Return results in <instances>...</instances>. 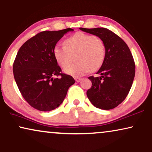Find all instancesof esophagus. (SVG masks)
Segmentation results:
<instances>
[{
  "instance_id": "esophagus-1",
  "label": "esophagus",
  "mask_w": 152,
  "mask_h": 152,
  "mask_svg": "<svg viewBox=\"0 0 152 152\" xmlns=\"http://www.w3.org/2000/svg\"><path fill=\"white\" fill-rule=\"evenodd\" d=\"M81 80H82V78H78V77L75 78V80H76V81L77 83H79Z\"/></svg>"
}]
</instances>
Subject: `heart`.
<instances>
[{
    "label": "heart",
    "mask_w": 152,
    "mask_h": 152,
    "mask_svg": "<svg viewBox=\"0 0 152 152\" xmlns=\"http://www.w3.org/2000/svg\"><path fill=\"white\" fill-rule=\"evenodd\" d=\"M54 58L65 74L75 77L88 72H96L106 58V47L102 39L92 34L78 32L64 41V46L56 45L53 50ZM76 55L77 63L68 66L72 56ZM68 66L67 67V66Z\"/></svg>",
    "instance_id": "obj_1"
}]
</instances>
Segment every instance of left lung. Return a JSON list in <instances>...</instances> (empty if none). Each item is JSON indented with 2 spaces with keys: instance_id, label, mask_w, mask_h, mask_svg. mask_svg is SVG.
Returning <instances> with one entry per match:
<instances>
[{
  "instance_id": "1",
  "label": "left lung",
  "mask_w": 152,
  "mask_h": 152,
  "mask_svg": "<svg viewBox=\"0 0 152 152\" xmlns=\"http://www.w3.org/2000/svg\"><path fill=\"white\" fill-rule=\"evenodd\" d=\"M80 30L99 37L106 47L104 62L96 72L101 76L88 78L92 85L87 96L96 108H114L126 99L134 79L135 66L131 50L122 38L107 28Z\"/></svg>"
}]
</instances>
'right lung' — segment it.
Listing matches in <instances>:
<instances>
[{
    "label": "right lung",
    "instance_id": "right-lung-1",
    "mask_svg": "<svg viewBox=\"0 0 152 152\" xmlns=\"http://www.w3.org/2000/svg\"><path fill=\"white\" fill-rule=\"evenodd\" d=\"M72 28L43 31L26 41L19 48L13 64V73L20 92L34 108L50 111L63 102L75 80L62 74L53 50ZM54 75H60L59 79Z\"/></svg>",
    "mask_w": 152,
    "mask_h": 152
}]
</instances>
